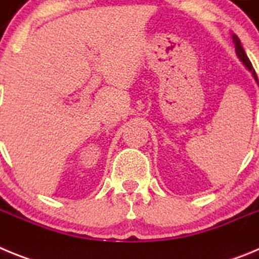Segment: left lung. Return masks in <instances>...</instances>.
Masks as SVG:
<instances>
[{
  "mask_svg": "<svg viewBox=\"0 0 259 259\" xmlns=\"http://www.w3.org/2000/svg\"><path fill=\"white\" fill-rule=\"evenodd\" d=\"M232 38H233V42H235V49H236V54L237 57L240 58V61L244 63V66H245L246 68H248L249 71L251 72V75H253V77L255 79V81L258 83V77H257V74H255L254 68H253V66H251V62L249 61L248 56L245 54V50H244V48H242L241 42H240V38L237 37L236 35H232Z\"/></svg>",
  "mask_w": 259,
  "mask_h": 259,
  "instance_id": "obj_1",
  "label": "left lung"
}]
</instances>
